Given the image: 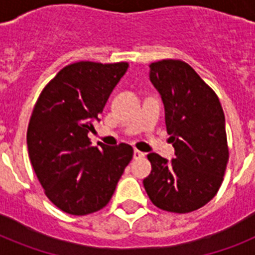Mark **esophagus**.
<instances>
[{
  "mask_svg": "<svg viewBox=\"0 0 255 255\" xmlns=\"http://www.w3.org/2000/svg\"><path fill=\"white\" fill-rule=\"evenodd\" d=\"M144 156H145V155H144L143 152H140L139 149H135V151H133V159H136V160L143 159Z\"/></svg>",
  "mask_w": 255,
  "mask_h": 255,
  "instance_id": "esophagus-1",
  "label": "esophagus"
}]
</instances>
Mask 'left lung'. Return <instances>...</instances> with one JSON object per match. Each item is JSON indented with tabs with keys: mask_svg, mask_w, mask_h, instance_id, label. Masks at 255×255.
Returning a JSON list of instances; mask_svg holds the SVG:
<instances>
[{
	"mask_svg": "<svg viewBox=\"0 0 255 255\" xmlns=\"http://www.w3.org/2000/svg\"><path fill=\"white\" fill-rule=\"evenodd\" d=\"M149 78L161 95L176 159L149 153L152 170L144 188L152 204L172 213H189L217 194L229 161L225 115L216 92L188 63H151Z\"/></svg>",
	"mask_w": 255,
	"mask_h": 255,
	"instance_id": "1",
	"label": "left lung"
}]
</instances>
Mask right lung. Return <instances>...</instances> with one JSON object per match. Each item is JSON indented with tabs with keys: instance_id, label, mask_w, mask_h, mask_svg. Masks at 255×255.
I'll return each mask as SVG.
<instances>
[{
	"instance_id": "add662e5",
	"label": "right lung",
	"mask_w": 255,
	"mask_h": 255,
	"mask_svg": "<svg viewBox=\"0 0 255 255\" xmlns=\"http://www.w3.org/2000/svg\"><path fill=\"white\" fill-rule=\"evenodd\" d=\"M127 62L81 61L66 66L45 86L27 127V149L50 201L74 216L103 209L133 156L129 144L92 147L88 132Z\"/></svg>"
}]
</instances>
